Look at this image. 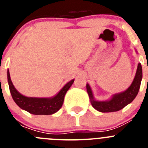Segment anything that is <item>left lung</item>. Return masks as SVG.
<instances>
[{"instance_id":"1","label":"left lung","mask_w":148,"mask_h":148,"mask_svg":"<svg viewBox=\"0 0 148 148\" xmlns=\"http://www.w3.org/2000/svg\"><path fill=\"white\" fill-rule=\"evenodd\" d=\"M142 79V67L140 63H138L136 75L130 87L123 92L114 94L109 100L106 101H98L95 99L91 87L89 84H87L86 87L91 104L96 110L101 113H110L120 110L131 103L136 97L140 88Z\"/></svg>"}]
</instances>
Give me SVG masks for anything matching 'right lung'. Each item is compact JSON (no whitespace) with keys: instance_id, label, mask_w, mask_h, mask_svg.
Masks as SVG:
<instances>
[{"instance_id":"right-lung-1","label":"right lung","mask_w":148,"mask_h":148,"mask_svg":"<svg viewBox=\"0 0 148 148\" xmlns=\"http://www.w3.org/2000/svg\"><path fill=\"white\" fill-rule=\"evenodd\" d=\"M7 79L14 101L22 110L34 115H52L59 110L64 102L66 92L74 82V79L67 82L59 92L53 97L37 98L27 97L18 92L12 82L9 70H7Z\"/></svg>"}]
</instances>
